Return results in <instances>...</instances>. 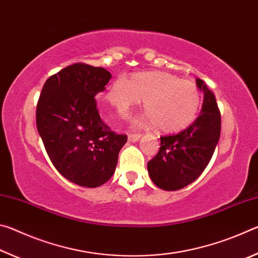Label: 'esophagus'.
<instances>
[{
	"instance_id": "esophagus-1",
	"label": "esophagus",
	"mask_w": 258,
	"mask_h": 258,
	"mask_svg": "<svg viewBox=\"0 0 258 258\" xmlns=\"http://www.w3.org/2000/svg\"><path fill=\"white\" fill-rule=\"evenodd\" d=\"M140 138H141V135L140 134H130L127 139L130 142H137V141H139Z\"/></svg>"
}]
</instances>
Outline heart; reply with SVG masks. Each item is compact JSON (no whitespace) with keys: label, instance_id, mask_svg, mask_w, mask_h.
Here are the masks:
<instances>
[{"label":"heart","instance_id":"1","mask_svg":"<svg viewBox=\"0 0 258 258\" xmlns=\"http://www.w3.org/2000/svg\"><path fill=\"white\" fill-rule=\"evenodd\" d=\"M145 99L147 113L138 120L140 125L155 126L164 132H177L197 118L203 95L195 82L161 72L139 73L131 78L119 76L109 87L107 102L120 116Z\"/></svg>","mask_w":258,"mask_h":258}]
</instances>
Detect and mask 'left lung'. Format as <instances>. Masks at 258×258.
Returning a JSON list of instances; mask_svg holds the SVG:
<instances>
[{
  "instance_id": "1",
  "label": "left lung",
  "mask_w": 258,
  "mask_h": 258,
  "mask_svg": "<svg viewBox=\"0 0 258 258\" xmlns=\"http://www.w3.org/2000/svg\"><path fill=\"white\" fill-rule=\"evenodd\" d=\"M196 84L204 93L200 115L182 132L161 137L158 154L148 161L151 181L166 191L180 190L197 180L220 140L221 113L216 99L204 81L197 78Z\"/></svg>"
}]
</instances>
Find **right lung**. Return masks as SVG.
<instances>
[{
  "instance_id": "right-lung-1",
  "label": "right lung",
  "mask_w": 258,
  "mask_h": 258,
  "mask_svg": "<svg viewBox=\"0 0 258 258\" xmlns=\"http://www.w3.org/2000/svg\"><path fill=\"white\" fill-rule=\"evenodd\" d=\"M110 78L102 67L74 63L47 78L37 102V131L52 164L81 186L106 183L127 141L103 123L94 100Z\"/></svg>"
}]
</instances>
